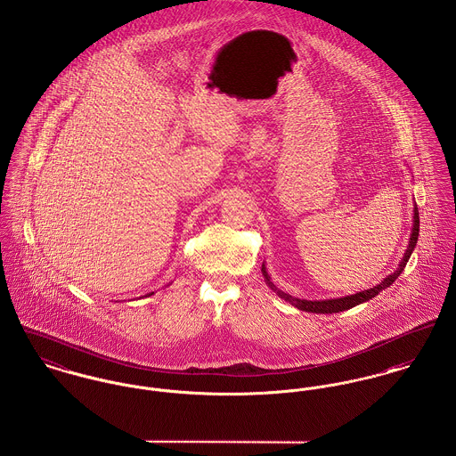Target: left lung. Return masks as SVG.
Segmentation results:
<instances>
[{
	"mask_svg": "<svg viewBox=\"0 0 456 456\" xmlns=\"http://www.w3.org/2000/svg\"><path fill=\"white\" fill-rule=\"evenodd\" d=\"M419 231H420L419 208H417V205H413V227H411V234H410L408 246H406V251H404V255H403L400 265H398V268H396L393 273H389V275H387L380 284H377V286L370 288V289H365V291L354 293V295L343 296V297H334V299H315V301L303 299V297H295V296L284 293L282 289H279V288L272 282V279H270V275H268L265 264L262 265V272H264V277H265V282H267L268 288H270L275 295L279 296V297H282L284 301H288L289 305L296 306L297 310H301V312H310V314H339V312L349 310V308H353V306H356V305H360V303H365V301L372 299V297L379 295L382 289L389 288V286H391V284L400 277V273H402L404 267H406V262L410 260V256H411V253H413V249H415V246H417Z\"/></svg>",
	"mask_w": 456,
	"mask_h": 456,
	"instance_id": "left-lung-1",
	"label": "left lung"
}]
</instances>
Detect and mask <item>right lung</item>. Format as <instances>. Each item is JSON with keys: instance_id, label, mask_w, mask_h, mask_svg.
Here are the masks:
<instances>
[{"instance_id": "add662e5", "label": "right lung", "mask_w": 456, "mask_h": 456, "mask_svg": "<svg viewBox=\"0 0 456 456\" xmlns=\"http://www.w3.org/2000/svg\"><path fill=\"white\" fill-rule=\"evenodd\" d=\"M151 295H153V293H150V295H148V296H151Z\"/></svg>"}]
</instances>
